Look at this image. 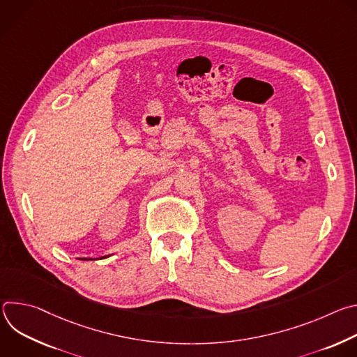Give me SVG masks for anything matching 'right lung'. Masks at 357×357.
Returning a JSON list of instances; mask_svg holds the SVG:
<instances>
[{
  "label": "right lung",
  "instance_id": "right-lung-1",
  "mask_svg": "<svg viewBox=\"0 0 357 357\" xmlns=\"http://www.w3.org/2000/svg\"><path fill=\"white\" fill-rule=\"evenodd\" d=\"M107 256H105V257H100V259H106ZM82 260H93V259H82Z\"/></svg>",
  "mask_w": 357,
  "mask_h": 357
}]
</instances>
